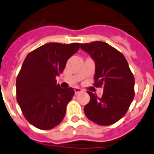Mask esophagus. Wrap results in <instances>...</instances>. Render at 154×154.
<instances>
[{"label":"esophagus","instance_id":"esophagus-1","mask_svg":"<svg viewBox=\"0 0 154 154\" xmlns=\"http://www.w3.org/2000/svg\"><path fill=\"white\" fill-rule=\"evenodd\" d=\"M74 91H75V94H78V93H80V92L82 91V90L81 88H79V87H75V88H74Z\"/></svg>","mask_w":154,"mask_h":154}]
</instances>
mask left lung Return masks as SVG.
<instances>
[{
    "label": "left lung",
    "mask_w": 154,
    "mask_h": 154,
    "mask_svg": "<svg viewBox=\"0 0 154 154\" xmlns=\"http://www.w3.org/2000/svg\"><path fill=\"white\" fill-rule=\"evenodd\" d=\"M95 63L94 86H103L101 98L91 92L84 108L88 119L100 126H109L124 117L135 96V78L126 58L103 42L81 44Z\"/></svg>",
    "instance_id": "1"
}]
</instances>
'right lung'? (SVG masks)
I'll use <instances>...</instances> for the list:
<instances>
[{"label": "right lung", "instance_id": "obj_1", "mask_svg": "<svg viewBox=\"0 0 154 154\" xmlns=\"http://www.w3.org/2000/svg\"><path fill=\"white\" fill-rule=\"evenodd\" d=\"M79 48V43H47L25 58L16 79L17 102L24 118L36 128L51 130L64 118L74 90L61 88L55 77Z\"/></svg>", "mask_w": 154, "mask_h": 154}]
</instances>
